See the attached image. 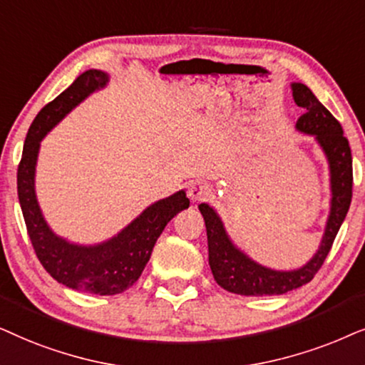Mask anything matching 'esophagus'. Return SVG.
Instances as JSON below:
<instances>
[{
  "label": "esophagus",
  "mask_w": 365,
  "mask_h": 365,
  "mask_svg": "<svg viewBox=\"0 0 365 365\" xmlns=\"http://www.w3.org/2000/svg\"><path fill=\"white\" fill-rule=\"evenodd\" d=\"M213 193V188L208 185V183L203 182H193L190 188H188V197L192 200H205V198H210Z\"/></svg>",
  "instance_id": "obj_1"
}]
</instances>
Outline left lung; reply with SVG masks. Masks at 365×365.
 Wrapping results in <instances>:
<instances>
[{
	"instance_id": "obj_1",
	"label": "left lung",
	"mask_w": 365,
	"mask_h": 365,
	"mask_svg": "<svg viewBox=\"0 0 365 365\" xmlns=\"http://www.w3.org/2000/svg\"><path fill=\"white\" fill-rule=\"evenodd\" d=\"M294 100L304 113L297 120V130L315 135L320 147L327 155L330 165V183H332V207L325 227L320 249L312 260L302 269L292 272H277L265 269L249 257L237 250L227 237L220 218L207 203H200L207 227L208 264L217 284L232 294L240 295H282L302 287L314 279L327 259L330 249L346 218L352 200V155L349 140L344 137L341 123L335 116L315 98L310 88L302 83H294Z\"/></svg>"
}]
</instances>
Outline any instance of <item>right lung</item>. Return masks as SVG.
Wrapping results in <instances>:
<instances>
[{"instance_id": "obj_1", "label": "right lung", "mask_w": 365, "mask_h": 365, "mask_svg": "<svg viewBox=\"0 0 365 365\" xmlns=\"http://www.w3.org/2000/svg\"><path fill=\"white\" fill-rule=\"evenodd\" d=\"M106 81L108 76L103 71L88 70L43 106L28 130L18 165L19 205L38 260L60 284L96 295H115L132 287L150 260L160 233L178 212L190 205L185 192L173 193L150 205L115 239L95 247L68 244L48 228L35 195V165L40 142L73 106Z\"/></svg>"}]
</instances>
